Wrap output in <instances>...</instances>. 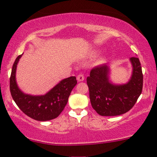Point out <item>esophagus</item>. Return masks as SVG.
<instances>
[{
    "instance_id": "obj_1",
    "label": "esophagus",
    "mask_w": 157,
    "mask_h": 157,
    "mask_svg": "<svg viewBox=\"0 0 157 157\" xmlns=\"http://www.w3.org/2000/svg\"><path fill=\"white\" fill-rule=\"evenodd\" d=\"M77 80H78V82H83V81L85 80V76H84V75H82V74H79V75H78V76H77Z\"/></svg>"
}]
</instances>
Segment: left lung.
<instances>
[{
  "label": "left lung",
  "instance_id": "left-lung-1",
  "mask_svg": "<svg viewBox=\"0 0 157 157\" xmlns=\"http://www.w3.org/2000/svg\"><path fill=\"white\" fill-rule=\"evenodd\" d=\"M133 72L125 85H114L108 79L109 68L101 65L93 68L87 78L93 109L103 116H119L130 110L138 101L143 88V73L138 57H131Z\"/></svg>",
  "mask_w": 157,
  "mask_h": 157
}]
</instances>
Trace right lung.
Masks as SVG:
<instances>
[{"mask_svg": "<svg viewBox=\"0 0 157 157\" xmlns=\"http://www.w3.org/2000/svg\"><path fill=\"white\" fill-rule=\"evenodd\" d=\"M21 56L16 59L10 78V90L13 99L24 113L35 120L48 121L55 119L65 108L71 91L77 84L76 77L63 79L43 96L25 94L19 89L15 77L17 65Z\"/></svg>", "mask_w": 157, "mask_h": 157, "instance_id": "add662e5", "label": "right lung"}]
</instances>
